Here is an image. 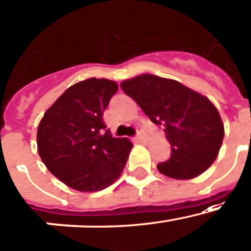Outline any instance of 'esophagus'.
<instances>
[{
	"label": "esophagus",
	"mask_w": 251,
	"mask_h": 251,
	"mask_svg": "<svg viewBox=\"0 0 251 251\" xmlns=\"http://www.w3.org/2000/svg\"><path fill=\"white\" fill-rule=\"evenodd\" d=\"M136 139L138 140V142H143V140L145 139L144 131H143L142 127H137V136H136Z\"/></svg>",
	"instance_id": "34e87169"
}]
</instances>
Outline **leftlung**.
Listing matches in <instances>:
<instances>
[{
    "instance_id": "1",
    "label": "left lung",
    "mask_w": 251,
    "mask_h": 251,
    "mask_svg": "<svg viewBox=\"0 0 251 251\" xmlns=\"http://www.w3.org/2000/svg\"><path fill=\"white\" fill-rule=\"evenodd\" d=\"M153 124L163 126L172 155L157 169L168 177L189 180L217 158L224 138L218 109L207 98L175 79L144 74L121 82Z\"/></svg>"
}]
</instances>
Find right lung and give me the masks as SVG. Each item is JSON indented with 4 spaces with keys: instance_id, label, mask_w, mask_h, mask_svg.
Masks as SVG:
<instances>
[{
    "instance_id": "add662e5",
    "label": "right lung",
    "mask_w": 251,
    "mask_h": 251,
    "mask_svg": "<svg viewBox=\"0 0 251 251\" xmlns=\"http://www.w3.org/2000/svg\"><path fill=\"white\" fill-rule=\"evenodd\" d=\"M118 84L88 78L69 87L45 112L38 126V152L63 183L79 192L107 188L123 173L132 143L113 138L103 112Z\"/></svg>"
}]
</instances>
